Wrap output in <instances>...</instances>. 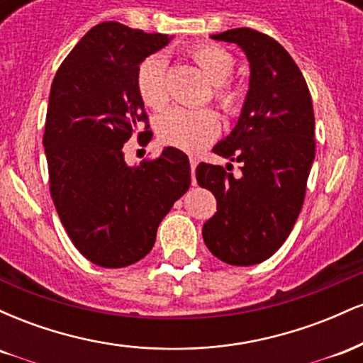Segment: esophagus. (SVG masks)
Segmentation results:
<instances>
[{
	"label": "esophagus",
	"instance_id": "1",
	"mask_svg": "<svg viewBox=\"0 0 363 363\" xmlns=\"http://www.w3.org/2000/svg\"><path fill=\"white\" fill-rule=\"evenodd\" d=\"M189 164H191V176H193V184H194V172H196V165H198V157L189 155Z\"/></svg>",
	"mask_w": 363,
	"mask_h": 363
}]
</instances>
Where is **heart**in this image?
Wrapping results in <instances>:
<instances>
[{"mask_svg":"<svg viewBox=\"0 0 363 363\" xmlns=\"http://www.w3.org/2000/svg\"><path fill=\"white\" fill-rule=\"evenodd\" d=\"M191 57L208 80L215 83L213 99L228 114L239 112L242 94L234 83L227 82L235 69V57L227 49L215 44H198L189 51ZM169 61L162 52H153L140 62L136 69V89L141 101L152 109H160L169 101ZM220 119L211 109L172 107L157 123L158 138L165 145L186 152H196L218 135Z\"/></svg>","mask_w":363,"mask_h":363,"instance_id":"1","label":"heart"}]
</instances>
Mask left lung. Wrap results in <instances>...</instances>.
Listing matches in <instances>:
<instances>
[{
    "instance_id": "obj_1",
    "label": "left lung",
    "mask_w": 363,
    "mask_h": 363,
    "mask_svg": "<svg viewBox=\"0 0 363 363\" xmlns=\"http://www.w3.org/2000/svg\"><path fill=\"white\" fill-rule=\"evenodd\" d=\"M211 37L242 48L251 80L239 123L213 148L242 164L240 177L227 172L230 164L196 167L198 184L216 198L203 239L220 261L252 266L281 247L302 210L315 155L314 109L302 72L273 37L245 27Z\"/></svg>"
}]
</instances>
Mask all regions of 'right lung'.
Wrapping results in <instances>:
<instances>
[{
	"mask_svg": "<svg viewBox=\"0 0 363 363\" xmlns=\"http://www.w3.org/2000/svg\"><path fill=\"white\" fill-rule=\"evenodd\" d=\"M170 40L118 22L90 28L57 68L44 148L49 189L74 247L102 268H124L152 251L157 228L189 189V158L167 147L128 167L123 145L152 140L136 69ZM141 122L143 132L138 133Z\"/></svg>",
	"mask_w": 363,
	"mask_h": 363,
	"instance_id": "obj_1",
	"label": "right lung"
}]
</instances>
